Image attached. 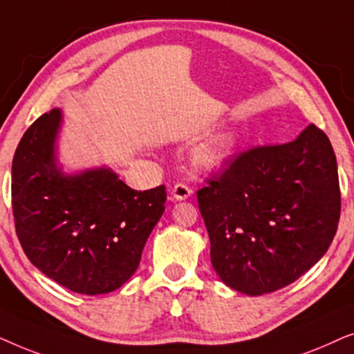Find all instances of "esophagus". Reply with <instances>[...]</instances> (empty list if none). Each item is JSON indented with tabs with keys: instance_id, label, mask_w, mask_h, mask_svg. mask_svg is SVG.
Returning <instances> with one entry per match:
<instances>
[{
	"instance_id": "obj_1",
	"label": "esophagus",
	"mask_w": 354,
	"mask_h": 354,
	"mask_svg": "<svg viewBox=\"0 0 354 354\" xmlns=\"http://www.w3.org/2000/svg\"><path fill=\"white\" fill-rule=\"evenodd\" d=\"M172 198L177 201H182V200H187V198H190L192 195V188L185 185V183H176V185L172 187Z\"/></svg>"
}]
</instances>
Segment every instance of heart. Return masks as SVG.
<instances>
[{
    "mask_svg": "<svg viewBox=\"0 0 354 354\" xmlns=\"http://www.w3.org/2000/svg\"><path fill=\"white\" fill-rule=\"evenodd\" d=\"M236 135L234 132H224L217 137L211 138L209 142L203 143L196 151L193 153V162L203 171H216L221 169L229 161L235 151Z\"/></svg>",
    "mask_w": 354,
    "mask_h": 354,
    "instance_id": "heart-1",
    "label": "heart"
}]
</instances>
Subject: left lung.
<instances>
[{
	"mask_svg": "<svg viewBox=\"0 0 354 354\" xmlns=\"http://www.w3.org/2000/svg\"><path fill=\"white\" fill-rule=\"evenodd\" d=\"M211 263L227 287L283 288L326 254L340 221L337 158L309 124L293 142L251 148L198 190Z\"/></svg>",
	"mask_w": 354,
	"mask_h": 354,
	"instance_id": "left-lung-1",
	"label": "left lung"
}]
</instances>
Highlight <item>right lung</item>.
Returning <instances> with one entry per match:
<instances>
[{"instance_id": "add662e5", "label": "right lung", "mask_w": 354, "mask_h": 354, "mask_svg": "<svg viewBox=\"0 0 354 354\" xmlns=\"http://www.w3.org/2000/svg\"><path fill=\"white\" fill-rule=\"evenodd\" d=\"M61 109L40 115L12 159V214L30 263L75 293L118 290L137 270L161 219L166 187L137 192L108 167L64 174L56 159Z\"/></svg>"}]
</instances>
